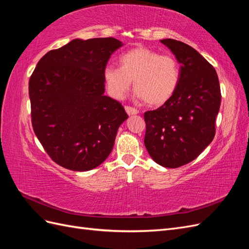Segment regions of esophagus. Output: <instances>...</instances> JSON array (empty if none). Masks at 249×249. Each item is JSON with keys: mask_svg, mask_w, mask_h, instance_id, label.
Returning a JSON list of instances; mask_svg holds the SVG:
<instances>
[{"mask_svg": "<svg viewBox=\"0 0 249 249\" xmlns=\"http://www.w3.org/2000/svg\"><path fill=\"white\" fill-rule=\"evenodd\" d=\"M124 109H125V112H126L129 115L138 114V113H139V111H138L137 109H135V108H133V107H131V106H125Z\"/></svg>", "mask_w": 249, "mask_h": 249, "instance_id": "1", "label": "esophagus"}]
</instances>
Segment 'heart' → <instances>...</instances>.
<instances>
[{
  "label": "heart",
  "mask_w": 249,
  "mask_h": 249,
  "mask_svg": "<svg viewBox=\"0 0 249 249\" xmlns=\"http://www.w3.org/2000/svg\"><path fill=\"white\" fill-rule=\"evenodd\" d=\"M119 66L108 65L104 80L109 93L123 99L132 81L137 95L150 107L162 106L176 93L180 77L176 57L139 47L119 57Z\"/></svg>",
  "instance_id": "b5f03b06"
}]
</instances>
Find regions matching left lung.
Segmentation results:
<instances>
[{"label": "left lung", "mask_w": 249, "mask_h": 249, "mask_svg": "<svg viewBox=\"0 0 249 249\" xmlns=\"http://www.w3.org/2000/svg\"><path fill=\"white\" fill-rule=\"evenodd\" d=\"M180 63L176 93L144 113V144L161 166L178 168L197 158L215 136L221 92L214 67L199 53L176 39L161 40Z\"/></svg>", "instance_id": "obj_1"}]
</instances>
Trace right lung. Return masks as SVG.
I'll list each match as a JSON object with an SVG mask.
<instances>
[{"label":"right lung","instance_id":"add662e5","mask_svg":"<svg viewBox=\"0 0 249 249\" xmlns=\"http://www.w3.org/2000/svg\"><path fill=\"white\" fill-rule=\"evenodd\" d=\"M122 46L113 37L73 39L48 52L30 77L34 133L60 166L87 171L110 155L127 114L104 95V70Z\"/></svg>","mask_w":249,"mask_h":249}]
</instances>
